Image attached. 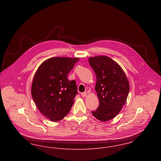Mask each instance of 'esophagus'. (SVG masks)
Returning <instances> with one entry per match:
<instances>
[{
  "instance_id": "obj_1",
  "label": "esophagus",
  "mask_w": 161,
  "mask_h": 161,
  "mask_svg": "<svg viewBox=\"0 0 161 161\" xmlns=\"http://www.w3.org/2000/svg\"><path fill=\"white\" fill-rule=\"evenodd\" d=\"M81 97H86V96H87V92H83V93H81Z\"/></svg>"
}]
</instances>
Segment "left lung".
Segmentation results:
<instances>
[{
	"instance_id": "1",
	"label": "left lung",
	"mask_w": 161,
	"mask_h": 161,
	"mask_svg": "<svg viewBox=\"0 0 161 161\" xmlns=\"http://www.w3.org/2000/svg\"><path fill=\"white\" fill-rule=\"evenodd\" d=\"M89 63L97 77L95 89L100 102L92 115L101 121H107L114 118L125 104L129 81L119 64L107 56L91 57Z\"/></svg>"
}]
</instances>
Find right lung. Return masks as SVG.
I'll list each match as a JSON object with an SVG mask.
<instances>
[{"label": "right lung", "instance_id": "right-lung-1", "mask_svg": "<svg viewBox=\"0 0 161 161\" xmlns=\"http://www.w3.org/2000/svg\"><path fill=\"white\" fill-rule=\"evenodd\" d=\"M79 58L53 57L37 69L31 86V95L39 111L49 120L63 119L71 109L77 94L75 81L68 74Z\"/></svg>", "mask_w": 161, "mask_h": 161}]
</instances>
